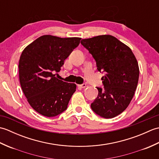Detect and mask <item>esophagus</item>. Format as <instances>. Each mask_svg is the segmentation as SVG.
Here are the masks:
<instances>
[{
    "label": "esophagus",
    "mask_w": 159,
    "mask_h": 159,
    "mask_svg": "<svg viewBox=\"0 0 159 159\" xmlns=\"http://www.w3.org/2000/svg\"><path fill=\"white\" fill-rule=\"evenodd\" d=\"M78 87H80V88H85V87H87V85L85 83H83V84H81V85H78Z\"/></svg>",
    "instance_id": "esophagus-1"
}]
</instances>
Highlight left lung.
Here are the masks:
<instances>
[{"label":"left lung","instance_id":"1","mask_svg":"<svg viewBox=\"0 0 159 159\" xmlns=\"http://www.w3.org/2000/svg\"><path fill=\"white\" fill-rule=\"evenodd\" d=\"M80 43L89 50L97 69L104 72V88L97 87L98 95L91 104L100 117L113 118L129 105L139 80V69L131 49L115 37L103 35L82 39Z\"/></svg>","mask_w":159,"mask_h":159}]
</instances>
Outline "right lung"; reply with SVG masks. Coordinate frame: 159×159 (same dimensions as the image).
<instances>
[{
	"instance_id": "1",
	"label": "right lung",
	"mask_w": 159,
	"mask_h": 159,
	"mask_svg": "<svg viewBox=\"0 0 159 159\" xmlns=\"http://www.w3.org/2000/svg\"><path fill=\"white\" fill-rule=\"evenodd\" d=\"M80 38H61L46 35L24 49L19 61V79L29 104L46 117L66 111L76 85L59 80L65 61L80 43Z\"/></svg>"
}]
</instances>
